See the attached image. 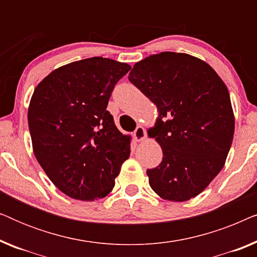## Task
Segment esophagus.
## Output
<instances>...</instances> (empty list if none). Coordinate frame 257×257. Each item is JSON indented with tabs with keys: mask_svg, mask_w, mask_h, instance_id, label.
<instances>
[{
	"mask_svg": "<svg viewBox=\"0 0 257 257\" xmlns=\"http://www.w3.org/2000/svg\"><path fill=\"white\" fill-rule=\"evenodd\" d=\"M133 135H135V138L137 142H143V140H145L146 138V131L143 126H138Z\"/></svg>",
	"mask_w": 257,
	"mask_h": 257,
	"instance_id": "1",
	"label": "esophagus"
}]
</instances>
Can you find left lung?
<instances>
[{
    "label": "left lung",
    "instance_id": "8db88e82",
    "mask_svg": "<svg viewBox=\"0 0 257 257\" xmlns=\"http://www.w3.org/2000/svg\"><path fill=\"white\" fill-rule=\"evenodd\" d=\"M128 80L157 106L149 136L163 161L147 170L151 188L168 201L199 195L226 163L235 118L226 84L202 59L160 52L136 63Z\"/></svg>",
    "mask_w": 257,
    "mask_h": 257
}]
</instances>
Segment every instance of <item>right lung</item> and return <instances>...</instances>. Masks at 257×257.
I'll list each match as a JSON object with an SVG mask.
<instances>
[{
	"instance_id": "1",
	"label": "right lung",
	"mask_w": 257,
	"mask_h": 257,
	"mask_svg": "<svg viewBox=\"0 0 257 257\" xmlns=\"http://www.w3.org/2000/svg\"><path fill=\"white\" fill-rule=\"evenodd\" d=\"M131 66L92 57L49 73L28 108L34 154L59 191L83 201L105 198L130 157L122 135L106 110L111 92Z\"/></svg>"
}]
</instances>
